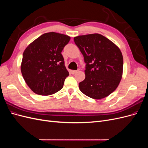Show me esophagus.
<instances>
[{"instance_id":"34e87169","label":"esophagus","mask_w":148,"mask_h":148,"mask_svg":"<svg viewBox=\"0 0 148 148\" xmlns=\"http://www.w3.org/2000/svg\"><path fill=\"white\" fill-rule=\"evenodd\" d=\"M78 70H71V73L72 74H74V73H76L77 72H78Z\"/></svg>"}]
</instances>
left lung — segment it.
Listing matches in <instances>:
<instances>
[{
    "instance_id": "left-lung-1",
    "label": "left lung",
    "mask_w": 148,
    "mask_h": 148,
    "mask_svg": "<svg viewBox=\"0 0 148 148\" xmlns=\"http://www.w3.org/2000/svg\"><path fill=\"white\" fill-rule=\"evenodd\" d=\"M74 41L86 63L85 79L79 83L80 91L95 99L108 96L118 87L122 77L123 60L120 49L97 33L78 36Z\"/></svg>"
}]
</instances>
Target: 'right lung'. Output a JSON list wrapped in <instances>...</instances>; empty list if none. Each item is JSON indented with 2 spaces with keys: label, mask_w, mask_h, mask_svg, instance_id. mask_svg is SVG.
Wrapping results in <instances>:
<instances>
[{
  "label": "right lung",
  "mask_w": 148,
  "mask_h": 148,
  "mask_svg": "<svg viewBox=\"0 0 148 148\" xmlns=\"http://www.w3.org/2000/svg\"><path fill=\"white\" fill-rule=\"evenodd\" d=\"M70 39V37L65 34L47 33L26 48L21 71L25 82L34 93L48 96L63 88L69 73L61 52Z\"/></svg>",
  "instance_id": "1"
}]
</instances>
